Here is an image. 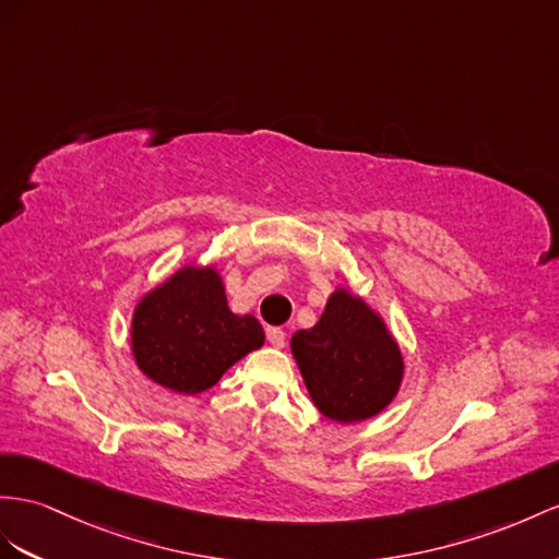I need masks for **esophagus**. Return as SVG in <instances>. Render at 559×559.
<instances>
[{
	"label": "esophagus",
	"instance_id": "1",
	"mask_svg": "<svg viewBox=\"0 0 559 559\" xmlns=\"http://www.w3.org/2000/svg\"><path fill=\"white\" fill-rule=\"evenodd\" d=\"M266 340H269L271 347H276V349L285 347V333L281 331V328H269V331H266Z\"/></svg>",
	"mask_w": 559,
	"mask_h": 559
}]
</instances>
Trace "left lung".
<instances>
[{"instance_id": "8db88e82", "label": "left lung", "mask_w": 559, "mask_h": 559, "mask_svg": "<svg viewBox=\"0 0 559 559\" xmlns=\"http://www.w3.org/2000/svg\"><path fill=\"white\" fill-rule=\"evenodd\" d=\"M290 349L309 396L325 418L361 423L392 404L404 378V356L380 313L337 288L319 323L297 331Z\"/></svg>"}]
</instances>
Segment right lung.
<instances>
[{"label":"right lung","mask_w":559,"mask_h":559,"mask_svg":"<svg viewBox=\"0 0 559 559\" xmlns=\"http://www.w3.org/2000/svg\"><path fill=\"white\" fill-rule=\"evenodd\" d=\"M262 345L260 321L228 309L214 266H181L141 297L132 317L139 370L179 394L210 390L236 361Z\"/></svg>","instance_id":"obj_1"}]
</instances>
